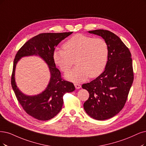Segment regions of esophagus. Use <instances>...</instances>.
<instances>
[{
	"label": "esophagus",
	"mask_w": 146,
	"mask_h": 146,
	"mask_svg": "<svg viewBox=\"0 0 146 146\" xmlns=\"http://www.w3.org/2000/svg\"><path fill=\"white\" fill-rule=\"evenodd\" d=\"M74 87L76 89H80L81 88V85L78 84H74Z\"/></svg>",
	"instance_id": "obj_1"
}]
</instances>
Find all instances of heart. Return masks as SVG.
I'll return each instance as SVG.
<instances>
[{"label": "heart", "mask_w": 146, "mask_h": 146, "mask_svg": "<svg viewBox=\"0 0 146 146\" xmlns=\"http://www.w3.org/2000/svg\"><path fill=\"white\" fill-rule=\"evenodd\" d=\"M64 49L55 48L52 58L62 72H68L75 59L76 67L65 77L74 82L85 81L88 77L96 78L104 71L109 56V47L102 38L76 34L64 44Z\"/></svg>", "instance_id": "heart-1"}]
</instances>
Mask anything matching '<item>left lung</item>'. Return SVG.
I'll return each instance as SVG.
<instances>
[{
	"instance_id": "obj_1",
	"label": "left lung",
	"mask_w": 146,
	"mask_h": 146,
	"mask_svg": "<svg viewBox=\"0 0 146 146\" xmlns=\"http://www.w3.org/2000/svg\"><path fill=\"white\" fill-rule=\"evenodd\" d=\"M101 36L109 47L104 72L82 85L90 94L84 108L91 118L105 120L115 116L125 106L133 80L131 53L119 37L104 29L88 31Z\"/></svg>"
}]
</instances>
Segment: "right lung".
Returning <instances> with one entry per match:
<instances>
[{
    "mask_svg": "<svg viewBox=\"0 0 146 146\" xmlns=\"http://www.w3.org/2000/svg\"><path fill=\"white\" fill-rule=\"evenodd\" d=\"M73 33H42L27 41L15 56L11 77V85L16 98L23 110L37 120L46 121L52 119L60 112L63 105V96L72 92L75 87L73 83L62 80L61 73L56 67L52 58L55 47L62 40ZM37 56L48 66L51 74L46 88L40 94L29 96L23 94L15 82L16 65L23 57Z\"/></svg>",
    "mask_w": 146,
    "mask_h": 146,
    "instance_id": "right-lung-1",
    "label": "right lung"
}]
</instances>
